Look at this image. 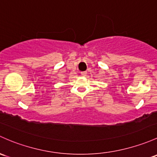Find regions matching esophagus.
I'll list each match as a JSON object with an SVG mask.
<instances>
[{
    "instance_id": "esophagus-1",
    "label": "esophagus",
    "mask_w": 157,
    "mask_h": 157,
    "mask_svg": "<svg viewBox=\"0 0 157 157\" xmlns=\"http://www.w3.org/2000/svg\"><path fill=\"white\" fill-rule=\"evenodd\" d=\"M81 75L83 76V77H86V76L87 75V71H83V72H81Z\"/></svg>"
}]
</instances>
